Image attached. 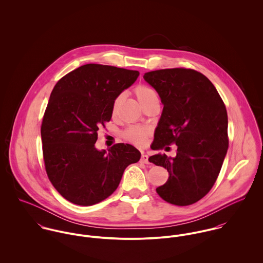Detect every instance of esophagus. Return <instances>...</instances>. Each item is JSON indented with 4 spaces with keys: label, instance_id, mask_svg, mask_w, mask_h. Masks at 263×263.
<instances>
[{
    "label": "esophagus",
    "instance_id": "1",
    "mask_svg": "<svg viewBox=\"0 0 263 263\" xmlns=\"http://www.w3.org/2000/svg\"><path fill=\"white\" fill-rule=\"evenodd\" d=\"M141 163H144V164H148L149 163V156L148 155H146L145 153H143L142 154V156H141Z\"/></svg>",
    "mask_w": 263,
    "mask_h": 263
}]
</instances>
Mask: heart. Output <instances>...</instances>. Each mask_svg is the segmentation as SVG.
Here are the masks:
<instances>
[{"mask_svg": "<svg viewBox=\"0 0 263 263\" xmlns=\"http://www.w3.org/2000/svg\"><path fill=\"white\" fill-rule=\"evenodd\" d=\"M135 94H136L139 102L141 103V105L143 107H145L149 104H152V103H155V102H159L158 93L149 86L139 85L135 89ZM120 99H121V95L117 96L113 101L112 109H111L113 114L116 112V110L118 108ZM147 136H148V130L146 128H143V127H140V126H129L123 133V137L127 141H129V142H132V143H134L135 145H138V146L145 145L146 140H147Z\"/></svg>", "mask_w": 263, "mask_h": 263, "instance_id": "1", "label": "heart"}]
</instances>
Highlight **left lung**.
Instances as JSON below:
<instances>
[{
    "mask_svg": "<svg viewBox=\"0 0 263 263\" xmlns=\"http://www.w3.org/2000/svg\"><path fill=\"white\" fill-rule=\"evenodd\" d=\"M144 79L164 105L152 149L177 146L175 158L165 154L149 158L169 173L167 182L156 191L169 203L192 204L214 186L225 159L229 147L225 104L213 83L191 69L152 71Z\"/></svg>",
    "mask_w": 263,
    "mask_h": 263,
    "instance_id": "1",
    "label": "left lung"
}]
</instances>
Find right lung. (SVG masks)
<instances>
[{
    "label": "right lung",
    "mask_w": 263,
    "mask_h": 263,
    "mask_svg": "<svg viewBox=\"0 0 263 263\" xmlns=\"http://www.w3.org/2000/svg\"><path fill=\"white\" fill-rule=\"evenodd\" d=\"M140 73L112 66L84 65L55 84L41 124L45 171L53 187L78 205H92L111 195L125 168L141 153L129 144L106 152L95 143L98 129L112 116L114 99Z\"/></svg>",
    "instance_id": "right-lung-1"
}]
</instances>
